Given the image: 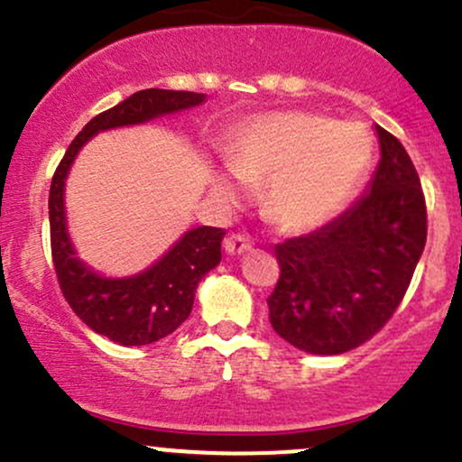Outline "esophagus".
Wrapping results in <instances>:
<instances>
[{"instance_id": "1", "label": "esophagus", "mask_w": 462, "mask_h": 462, "mask_svg": "<svg viewBox=\"0 0 462 462\" xmlns=\"http://www.w3.org/2000/svg\"><path fill=\"white\" fill-rule=\"evenodd\" d=\"M224 249L230 256H236V254L249 252V249H252V241H249V236L243 235V232H236V235H230L226 238Z\"/></svg>"}]
</instances>
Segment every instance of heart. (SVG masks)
<instances>
[{
  "label": "heart",
  "mask_w": 462,
  "mask_h": 462,
  "mask_svg": "<svg viewBox=\"0 0 462 462\" xmlns=\"http://www.w3.org/2000/svg\"><path fill=\"white\" fill-rule=\"evenodd\" d=\"M371 158L374 141L363 125L315 113L254 116L227 150L238 178L272 180L267 213L286 230H309L337 215L367 176Z\"/></svg>",
  "instance_id": "obj_1"
}]
</instances>
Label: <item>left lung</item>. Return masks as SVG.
Wrapping results in <instances>:
<instances>
[{
  "instance_id": "left-lung-1",
  "label": "left lung",
  "mask_w": 462,
  "mask_h": 462,
  "mask_svg": "<svg viewBox=\"0 0 462 462\" xmlns=\"http://www.w3.org/2000/svg\"><path fill=\"white\" fill-rule=\"evenodd\" d=\"M380 164L367 193L330 224L275 245L280 278L269 321L309 354H343L384 328L404 300L428 236L411 156L375 125Z\"/></svg>"
}]
</instances>
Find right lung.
<instances>
[{"instance_id": "right-lung-1", "label": "right lung", "mask_w": 462, "mask_h": 462, "mask_svg": "<svg viewBox=\"0 0 462 462\" xmlns=\"http://www.w3.org/2000/svg\"><path fill=\"white\" fill-rule=\"evenodd\" d=\"M204 102L201 93L145 88L93 116L67 147L50 189L51 261L62 295L91 330L121 346H150L178 330L193 309L199 280L221 261L224 227H195L169 249L153 267L121 280L102 278L76 258L67 236L65 178L73 158L93 134L150 121Z\"/></svg>"}]
</instances>
